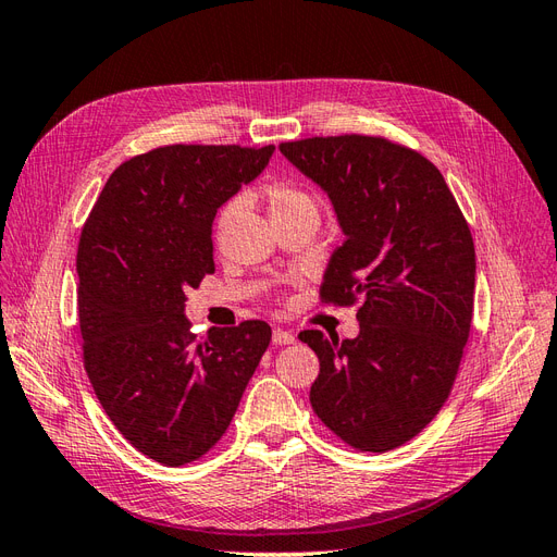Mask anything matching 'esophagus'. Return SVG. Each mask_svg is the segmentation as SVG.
Here are the masks:
<instances>
[{
	"label": "esophagus",
	"mask_w": 557,
	"mask_h": 557,
	"mask_svg": "<svg viewBox=\"0 0 557 557\" xmlns=\"http://www.w3.org/2000/svg\"><path fill=\"white\" fill-rule=\"evenodd\" d=\"M272 342H274L276 346H288V344H293V342H295V332L276 327V330H274V334H272Z\"/></svg>",
	"instance_id": "esophagus-1"
}]
</instances>
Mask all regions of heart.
I'll return each instance as SVG.
<instances>
[{
	"instance_id": "obj_1",
	"label": "heart",
	"mask_w": 557,
	"mask_h": 557,
	"mask_svg": "<svg viewBox=\"0 0 557 557\" xmlns=\"http://www.w3.org/2000/svg\"><path fill=\"white\" fill-rule=\"evenodd\" d=\"M267 201H269V215L281 218V215H293V213H301V211H315V199L311 193H307L305 188H297L293 183H272L264 190ZM239 211V201H230V205L223 207L221 215H218V232H223L232 218L237 215Z\"/></svg>"
}]
</instances>
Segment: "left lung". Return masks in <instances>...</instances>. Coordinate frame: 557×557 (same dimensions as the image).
I'll list each match as a JSON object with an SVG mask.
<instances>
[{"label": "left lung", "mask_w": 557, "mask_h": 557, "mask_svg": "<svg viewBox=\"0 0 557 557\" xmlns=\"http://www.w3.org/2000/svg\"><path fill=\"white\" fill-rule=\"evenodd\" d=\"M332 201L344 244L320 297L360 299V332H299L320 360L315 416L346 444L383 453L440 413L469 339L476 256L436 166L387 139L313 137L278 146Z\"/></svg>", "instance_id": "left-lung-1"}]
</instances>
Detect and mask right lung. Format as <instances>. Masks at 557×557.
I'll list each match as a JSON object with an SVG mask.
<instances>
[{"label":"right lung","mask_w":557,"mask_h":557,"mask_svg":"<svg viewBox=\"0 0 557 557\" xmlns=\"http://www.w3.org/2000/svg\"><path fill=\"white\" fill-rule=\"evenodd\" d=\"M274 146H164L109 176L78 242V323L95 395L125 440L166 467L225 434L272 342L264 320L201 342L185 293L213 274V218Z\"/></svg>","instance_id":"add662e5"}]
</instances>
